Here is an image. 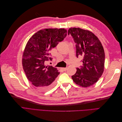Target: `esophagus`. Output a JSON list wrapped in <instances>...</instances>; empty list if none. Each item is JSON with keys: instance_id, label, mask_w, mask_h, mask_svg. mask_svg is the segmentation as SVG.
I'll use <instances>...</instances> for the list:
<instances>
[{"instance_id": "34e87169", "label": "esophagus", "mask_w": 122, "mask_h": 122, "mask_svg": "<svg viewBox=\"0 0 122 122\" xmlns=\"http://www.w3.org/2000/svg\"><path fill=\"white\" fill-rule=\"evenodd\" d=\"M67 68H61V69L62 70H63V71H66V70H67Z\"/></svg>"}]
</instances>
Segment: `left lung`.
<instances>
[{
  "instance_id": "left-lung-1",
  "label": "left lung",
  "mask_w": 122,
  "mask_h": 122,
  "mask_svg": "<svg viewBox=\"0 0 122 122\" xmlns=\"http://www.w3.org/2000/svg\"><path fill=\"white\" fill-rule=\"evenodd\" d=\"M76 44V56L82 58L83 64L72 78L76 84L86 87L96 83L104 71L105 53L99 39L93 32L80 28L69 29Z\"/></svg>"
}]
</instances>
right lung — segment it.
Here are the masks:
<instances>
[{"label":"right lung","instance_id":"1","mask_svg":"<svg viewBox=\"0 0 122 122\" xmlns=\"http://www.w3.org/2000/svg\"><path fill=\"white\" fill-rule=\"evenodd\" d=\"M64 28L41 29L29 39L22 55V66L28 80L38 90L47 91L56 83L60 74L56 68L46 66L49 51L67 36Z\"/></svg>","mask_w":122,"mask_h":122}]
</instances>
